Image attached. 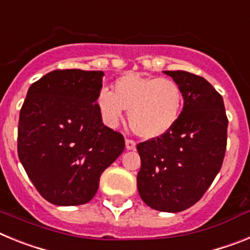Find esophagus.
<instances>
[{"instance_id":"esophagus-1","label":"esophagus","mask_w":250,"mask_h":250,"mask_svg":"<svg viewBox=\"0 0 250 250\" xmlns=\"http://www.w3.org/2000/svg\"><path fill=\"white\" fill-rule=\"evenodd\" d=\"M125 146H126L127 150H135L136 143L134 140H130V139H126V140H125Z\"/></svg>"}]
</instances>
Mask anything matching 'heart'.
Masks as SVG:
<instances>
[{"instance_id":"b5f03b06","label":"heart","mask_w":250,"mask_h":250,"mask_svg":"<svg viewBox=\"0 0 250 250\" xmlns=\"http://www.w3.org/2000/svg\"><path fill=\"white\" fill-rule=\"evenodd\" d=\"M114 92L101 89L96 107L104 124L118 127L125 110L131 129L143 139H158L173 129L182 114L183 91L175 81L127 72L115 81Z\"/></svg>"}]
</instances>
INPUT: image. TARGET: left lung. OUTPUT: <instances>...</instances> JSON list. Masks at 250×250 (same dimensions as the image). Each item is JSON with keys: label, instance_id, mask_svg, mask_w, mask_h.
I'll use <instances>...</instances> for the list:
<instances>
[{"label": "left lung", "instance_id": "1", "mask_svg": "<svg viewBox=\"0 0 250 250\" xmlns=\"http://www.w3.org/2000/svg\"><path fill=\"white\" fill-rule=\"evenodd\" d=\"M183 91L179 120L165 135L138 144V191L147 207L183 211L204 195L219 173L227 147L228 119L220 94L204 77L164 71Z\"/></svg>", "mask_w": 250, "mask_h": 250}]
</instances>
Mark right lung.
I'll return each mask as SVG.
<instances>
[{"mask_svg":"<svg viewBox=\"0 0 250 250\" xmlns=\"http://www.w3.org/2000/svg\"><path fill=\"white\" fill-rule=\"evenodd\" d=\"M103 71L55 70L30 86L20 111L17 151L39 193L60 207L86 204L125 149L96 107Z\"/></svg>","mask_w":250,"mask_h":250,"instance_id":"obj_1","label":"right lung"}]
</instances>
